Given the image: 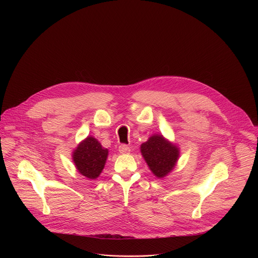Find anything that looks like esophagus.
<instances>
[{
	"mask_svg": "<svg viewBox=\"0 0 258 258\" xmlns=\"http://www.w3.org/2000/svg\"><path fill=\"white\" fill-rule=\"evenodd\" d=\"M118 151L121 154H126V153H128L131 151V149H130V147H127L126 145H120L118 147Z\"/></svg>",
	"mask_w": 258,
	"mask_h": 258,
	"instance_id": "34e87169",
	"label": "esophagus"
}]
</instances>
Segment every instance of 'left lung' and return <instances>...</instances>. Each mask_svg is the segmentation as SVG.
<instances>
[{
  "label": "left lung",
  "mask_w": 258,
  "mask_h": 258,
  "mask_svg": "<svg viewBox=\"0 0 258 258\" xmlns=\"http://www.w3.org/2000/svg\"><path fill=\"white\" fill-rule=\"evenodd\" d=\"M140 148L147 165L158 178L167 176L173 170L180 153L178 146L161 134L152 135Z\"/></svg>",
  "instance_id": "1"
}]
</instances>
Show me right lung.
<instances>
[{
	"instance_id": "1",
	"label": "right lung",
	"mask_w": 258,
	"mask_h": 258,
	"mask_svg": "<svg viewBox=\"0 0 258 258\" xmlns=\"http://www.w3.org/2000/svg\"><path fill=\"white\" fill-rule=\"evenodd\" d=\"M108 149L103 148L100 142L88 136L72 152V160L78 171L89 179H96L104 169Z\"/></svg>"
}]
</instances>
